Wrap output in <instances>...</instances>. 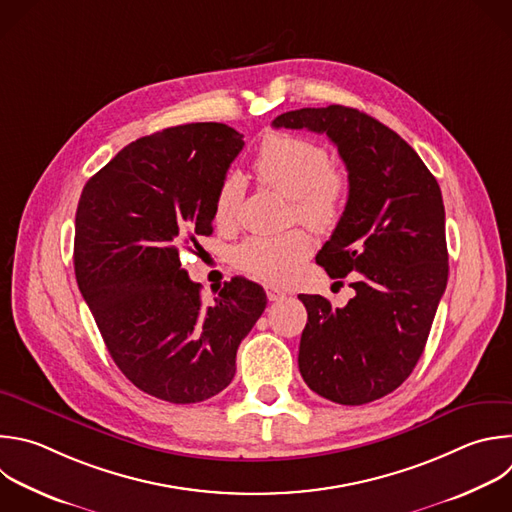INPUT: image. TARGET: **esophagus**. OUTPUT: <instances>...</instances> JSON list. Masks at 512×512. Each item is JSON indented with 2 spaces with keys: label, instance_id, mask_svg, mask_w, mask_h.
Returning a JSON list of instances; mask_svg holds the SVG:
<instances>
[{
  "label": "esophagus",
  "instance_id": "1",
  "mask_svg": "<svg viewBox=\"0 0 512 512\" xmlns=\"http://www.w3.org/2000/svg\"><path fill=\"white\" fill-rule=\"evenodd\" d=\"M285 297V293L281 291V289H277V287H267V299L269 301H281Z\"/></svg>",
  "mask_w": 512,
  "mask_h": 512
}]
</instances>
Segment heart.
<instances>
[{
    "label": "heart",
    "instance_id": "b5f03b06",
    "mask_svg": "<svg viewBox=\"0 0 512 512\" xmlns=\"http://www.w3.org/2000/svg\"><path fill=\"white\" fill-rule=\"evenodd\" d=\"M257 179L291 199V215L313 231L333 229L346 213L352 183L344 168L333 166L323 144L285 132H269L253 160ZM243 183L237 175L221 181L213 219L219 229H231ZM309 253V237L303 229H289L277 235H253L233 251V263L247 275L267 283H285Z\"/></svg>",
    "mask_w": 512,
    "mask_h": 512
}]
</instances>
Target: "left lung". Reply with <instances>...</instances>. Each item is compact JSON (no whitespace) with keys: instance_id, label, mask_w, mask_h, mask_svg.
Returning a JSON list of instances; mask_svg holds the SVG:
<instances>
[{"instance_id":"obj_1","label":"left lung","mask_w":512,"mask_h":512,"mask_svg":"<svg viewBox=\"0 0 512 512\" xmlns=\"http://www.w3.org/2000/svg\"><path fill=\"white\" fill-rule=\"evenodd\" d=\"M273 126L325 134L352 183L346 213L315 261L331 279L352 273L356 295L346 307L299 295L307 309L299 372L325 400L374 402L416 368L446 289L440 187L404 138L356 108L291 110Z\"/></svg>"}]
</instances>
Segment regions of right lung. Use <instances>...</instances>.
Listing matches in <instances>:
<instances>
[{
	"instance_id": "1",
	"label": "right lung",
	"mask_w": 512,
	"mask_h": 512,
	"mask_svg": "<svg viewBox=\"0 0 512 512\" xmlns=\"http://www.w3.org/2000/svg\"><path fill=\"white\" fill-rule=\"evenodd\" d=\"M243 146L219 122L166 128L124 146L80 195V293L120 372L170 404L205 402L231 384L241 339L267 305L245 277L203 305L181 267V251L213 233L215 193Z\"/></svg>"
}]
</instances>
